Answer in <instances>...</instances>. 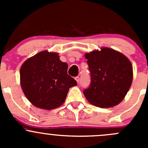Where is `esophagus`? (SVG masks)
Instances as JSON below:
<instances>
[{"instance_id": "esophagus-1", "label": "esophagus", "mask_w": 148, "mask_h": 148, "mask_svg": "<svg viewBox=\"0 0 148 148\" xmlns=\"http://www.w3.org/2000/svg\"><path fill=\"white\" fill-rule=\"evenodd\" d=\"M75 80L76 81H77V83H79V81H80V79H79V77H75Z\"/></svg>"}]
</instances>
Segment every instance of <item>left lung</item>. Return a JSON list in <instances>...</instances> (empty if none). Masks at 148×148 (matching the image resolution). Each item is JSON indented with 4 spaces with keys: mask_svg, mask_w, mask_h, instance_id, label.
I'll use <instances>...</instances> for the list:
<instances>
[{
    "mask_svg": "<svg viewBox=\"0 0 148 148\" xmlns=\"http://www.w3.org/2000/svg\"><path fill=\"white\" fill-rule=\"evenodd\" d=\"M91 84L83 92L88 102L108 108L123 100L132 84L133 70L130 61L120 52L107 47L85 53Z\"/></svg>",
    "mask_w": 148,
    "mask_h": 148,
    "instance_id": "left-lung-1",
    "label": "left lung"
}]
</instances>
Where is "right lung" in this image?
Masks as SVG:
<instances>
[{
    "instance_id": "1",
    "label": "right lung",
    "mask_w": 148,
    "mask_h": 148,
    "mask_svg": "<svg viewBox=\"0 0 148 148\" xmlns=\"http://www.w3.org/2000/svg\"><path fill=\"white\" fill-rule=\"evenodd\" d=\"M68 65L58 53L44 51L28 58L20 69L22 90L35 107L53 110L64 102L69 89L77 82L67 74Z\"/></svg>"
}]
</instances>
